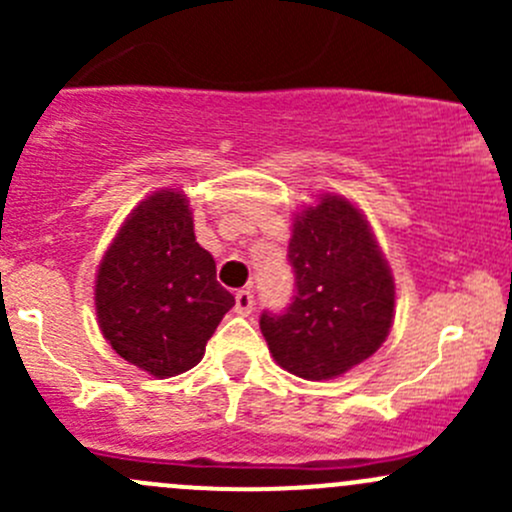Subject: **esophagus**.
<instances>
[{"label":"esophagus","mask_w":512,"mask_h":512,"mask_svg":"<svg viewBox=\"0 0 512 512\" xmlns=\"http://www.w3.org/2000/svg\"><path fill=\"white\" fill-rule=\"evenodd\" d=\"M252 309H255V294H252V289H240V292L235 294V312L247 317Z\"/></svg>","instance_id":"1"}]
</instances>
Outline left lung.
<instances>
[{
    "label": "left lung",
    "instance_id": "1",
    "mask_svg": "<svg viewBox=\"0 0 512 512\" xmlns=\"http://www.w3.org/2000/svg\"><path fill=\"white\" fill-rule=\"evenodd\" d=\"M292 304L260 329L289 374L334 379L369 359L394 322V277L364 215L342 195L297 213L289 240Z\"/></svg>",
    "mask_w": 512,
    "mask_h": 512
}]
</instances>
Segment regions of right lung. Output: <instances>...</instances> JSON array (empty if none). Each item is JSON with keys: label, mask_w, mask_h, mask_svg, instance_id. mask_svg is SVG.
<instances>
[{"label": "right lung", "mask_w": 512, "mask_h": 512, "mask_svg": "<svg viewBox=\"0 0 512 512\" xmlns=\"http://www.w3.org/2000/svg\"><path fill=\"white\" fill-rule=\"evenodd\" d=\"M235 297L215 280V260L195 242L180 190L133 208L96 275V317L118 356L158 379L193 369Z\"/></svg>", "instance_id": "obj_1"}]
</instances>
